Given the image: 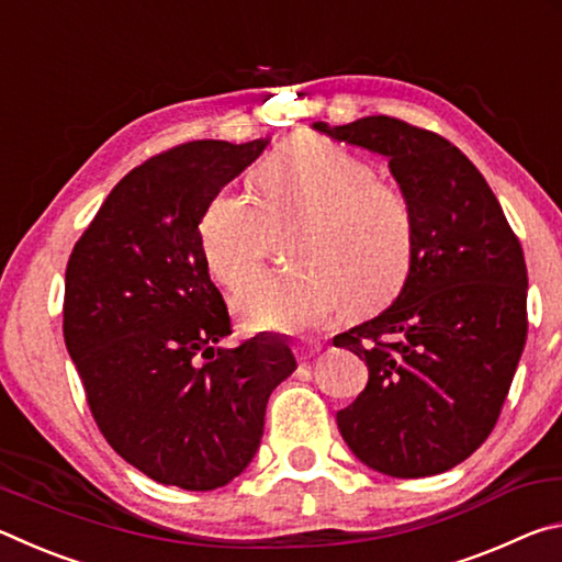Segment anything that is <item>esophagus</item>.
I'll list each match as a JSON object with an SVG mask.
<instances>
[{
  "mask_svg": "<svg viewBox=\"0 0 562 562\" xmlns=\"http://www.w3.org/2000/svg\"><path fill=\"white\" fill-rule=\"evenodd\" d=\"M319 349H322V345L317 339H300L297 341V351H300L302 359H312Z\"/></svg>",
  "mask_w": 562,
  "mask_h": 562,
  "instance_id": "34e87169",
  "label": "esophagus"
}]
</instances>
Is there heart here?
I'll return each instance as SVG.
<instances>
[{
  "instance_id": "obj_1",
  "label": "heart",
  "mask_w": 562,
  "mask_h": 562,
  "mask_svg": "<svg viewBox=\"0 0 562 562\" xmlns=\"http://www.w3.org/2000/svg\"><path fill=\"white\" fill-rule=\"evenodd\" d=\"M258 202L221 188L198 221L207 272L240 288L259 269L267 224L302 216L293 257L300 273L266 276L235 294L252 331H302L351 304L374 310L402 290L414 260V211L364 158L325 138H297L255 170ZM265 220L269 222L263 223Z\"/></svg>"
}]
</instances>
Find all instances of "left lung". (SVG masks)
Here are the masks:
<instances>
[{"instance_id": "8db88e82", "label": "left lung", "mask_w": 562, "mask_h": 562, "mask_svg": "<svg viewBox=\"0 0 562 562\" xmlns=\"http://www.w3.org/2000/svg\"><path fill=\"white\" fill-rule=\"evenodd\" d=\"M312 128L386 156L416 225L398 297L335 337L369 369L337 412L339 434L379 473H443L488 439L526 347L520 243L486 178L439 133L392 116Z\"/></svg>"}]
</instances>
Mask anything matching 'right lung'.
Listing matches in <instances>:
<instances>
[{
  "instance_id": "right-lung-1",
  "label": "right lung",
  "mask_w": 562,
  "mask_h": 562,
  "mask_svg": "<svg viewBox=\"0 0 562 562\" xmlns=\"http://www.w3.org/2000/svg\"><path fill=\"white\" fill-rule=\"evenodd\" d=\"M193 140L123 176L66 265L64 341L103 439L148 479L213 491L258 451L265 408L297 359L288 339L231 335L198 221L268 148Z\"/></svg>"
}]
</instances>
